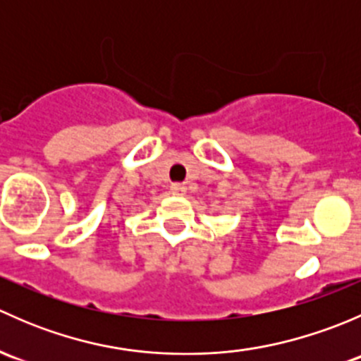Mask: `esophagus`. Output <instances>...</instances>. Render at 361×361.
Returning <instances> with one entry per match:
<instances>
[{
  "instance_id": "obj_1",
  "label": "esophagus",
  "mask_w": 361,
  "mask_h": 361,
  "mask_svg": "<svg viewBox=\"0 0 361 361\" xmlns=\"http://www.w3.org/2000/svg\"><path fill=\"white\" fill-rule=\"evenodd\" d=\"M185 192H187V187L181 183H173L171 185V194L173 195H185Z\"/></svg>"
}]
</instances>
